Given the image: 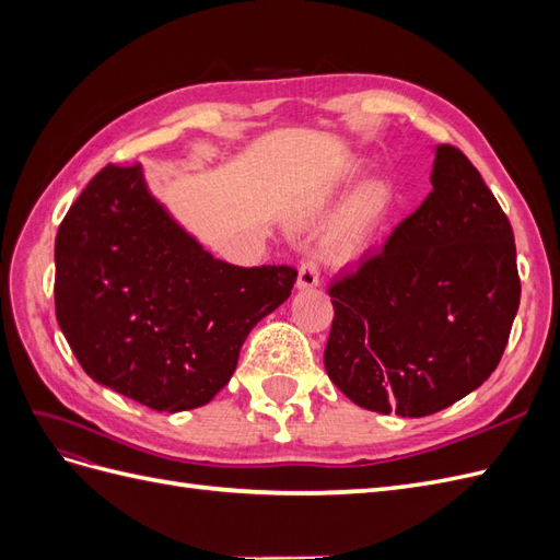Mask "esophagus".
Instances as JSON below:
<instances>
[{"mask_svg": "<svg viewBox=\"0 0 560 560\" xmlns=\"http://www.w3.org/2000/svg\"><path fill=\"white\" fill-rule=\"evenodd\" d=\"M319 282V268H317V259L315 257H306L299 266V280L296 287L299 290H313Z\"/></svg>", "mask_w": 560, "mask_h": 560, "instance_id": "34e87169", "label": "esophagus"}]
</instances>
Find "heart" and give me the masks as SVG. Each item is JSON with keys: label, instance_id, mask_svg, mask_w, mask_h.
Wrapping results in <instances>:
<instances>
[{"label": "heart", "instance_id": "obj_1", "mask_svg": "<svg viewBox=\"0 0 560 560\" xmlns=\"http://www.w3.org/2000/svg\"><path fill=\"white\" fill-rule=\"evenodd\" d=\"M393 191L383 182H374L350 200V206L338 217L329 238V252L336 259H358L374 241L378 229L393 210Z\"/></svg>", "mask_w": 560, "mask_h": 560}]
</instances>
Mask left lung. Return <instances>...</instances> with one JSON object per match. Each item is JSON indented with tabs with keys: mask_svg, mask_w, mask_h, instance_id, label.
<instances>
[{
	"mask_svg": "<svg viewBox=\"0 0 560 560\" xmlns=\"http://www.w3.org/2000/svg\"><path fill=\"white\" fill-rule=\"evenodd\" d=\"M430 179L383 249L329 287L331 383L401 418L442 411L493 374L521 301L514 231L477 167L439 144Z\"/></svg>",
	"mask_w": 560,
	"mask_h": 560,
	"instance_id": "1",
	"label": "left lung"
}]
</instances>
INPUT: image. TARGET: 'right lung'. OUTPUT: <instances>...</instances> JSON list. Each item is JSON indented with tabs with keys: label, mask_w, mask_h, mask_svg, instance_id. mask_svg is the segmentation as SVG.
<instances>
[{
	"label": "right lung",
	"mask_w": 560,
	"mask_h": 560,
	"mask_svg": "<svg viewBox=\"0 0 560 560\" xmlns=\"http://www.w3.org/2000/svg\"><path fill=\"white\" fill-rule=\"evenodd\" d=\"M294 282L292 266L214 259L149 194L140 163L103 167L56 235L67 343L93 381L154 411L208 404Z\"/></svg>",
	"instance_id": "1"
}]
</instances>
